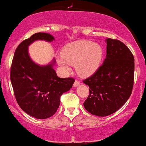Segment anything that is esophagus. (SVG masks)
Returning <instances> with one entry per match:
<instances>
[{
  "label": "esophagus",
  "mask_w": 146,
  "mask_h": 146,
  "mask_svg": "<svg viewBox=\"0 0 146 146\" xmlns=\"http://www.w3.org/2000/svg\"><path fill=\"white\" fill-rule=\"evenodd\" d=\"M80 82H79L78 80H75V82H74V84H73V86L77 87V86H78L80 85Z\"/></svg>",
  "instance_id": "1"
}]
</instances>
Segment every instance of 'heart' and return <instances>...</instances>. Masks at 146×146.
Returning a JSON list of instances; mask_svg holds the SVG:
<instances>
[{"mask_svg":"<svg viewBox=\"0 0 146 146\" xmlns=\"http://www.w3.org/2000/svg\"><path fill=\"white\" fill-rule=\"evenodd\" d=\"M103 51L98 43L82 41L69 43L63 47L61 58L58 63L65 71H69L68 64H75L77 72L82 76H89L98 69L103 58Z\"/></svg>","mask_w":146,"mask_h":146,"instance_id":"obj_1","label":"heart"}]
</instances>
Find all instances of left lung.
I'll list each match as a JSON object with an SVG mask.
<instances>
[{
  "mask_svg": "<svg viewBox=\"0 0 146 146\" xmlns=\"http://www.w3.org/2000/svg\"><path fill=\"white\" fill-rule=\"evenodd\" d=\"M107 54L103 64L83 82L89 86L84 106L89 113L107 116L115 113L129 99L134 83L132 52L119 40L106 39Z\"/></svg>",
  "mask_w": 146,
  "mask_h": 146,
  "instance_id": "left-lung-1",
  "label": "left lung"
}]
</instances>
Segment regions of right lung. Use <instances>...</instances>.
Returning <instances> with one entry per match:
<instances>
[{"label":"right lung","instance_id":"1","mask_svg":"<svg viewBox=\"0 0 146 146\" xmlns=\"http://www.w3.org/2000/svg\"><path fill=\"white\" fill-rule=\"evenodd\" d=\"M36 40L52 42L54 37L48 33H38L23 41L14 54L10 79L15 99L23 111L37 119H45L56 113L60 96L71 88L75 80L58 77L53 68L54 60L44 66L33 62L28 48Z\"/></svg>","mask_w":146,"mask_h":146}]
</instances>
